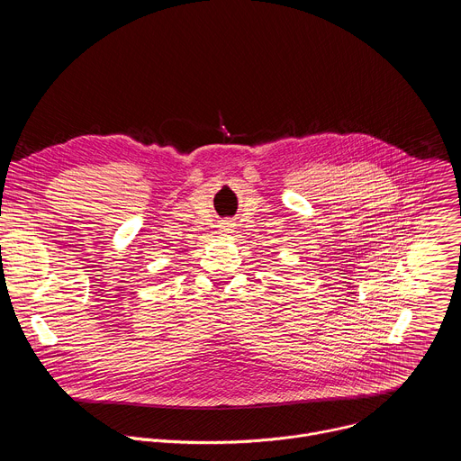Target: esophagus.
I'll return each instance as SVG.
<instances>
[{"instance_id": "esophagus-1", "label": "esophagus", "mask_w": 461, "mask_h": 461, "mask_svg": "<svg viewBox=\"0 0 461 461\" xmlns=\"http://www.w3.org/2000/svg\"><path fill=\"white\" fill-rule=\"evenodd\" d=\"M224 231H230V224L226 222V226H224Z\"/></svg>"}]
</instances>
